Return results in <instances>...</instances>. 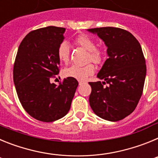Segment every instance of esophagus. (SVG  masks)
<instances>
[{
	"mask_svg": "<svg viewBox=\"0 0 158 158\" xmlns=\"http://www.w3.org/2000/svg\"><path fill=\"white\" fill-rule=\"evenodd\" d=\"M84 82L83 81H79V85H81L82 84H83Z\"/></svg>",
	"mask_w": 158,
	"mask_h": 158,
	"instance_id": "34e87169",
	"label": "esophagus"
}]
</instances>
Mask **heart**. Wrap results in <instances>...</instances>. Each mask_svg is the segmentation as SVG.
<instances>
[{
	"instance_id": "heart-1",
	"label": "heart",
	"mask_w": 158,
	"mask_h": 158,
	"mask_svg": "<svg viewBox=\"0 0 158 158\" xmlns=\"http://www.w3.org/2000/svg\"><path fill=\"white\" fill-rule=\"evenodd\" d=\"M75 43L78 46L83 47L88 51L87 62L91 61L93 63L100 65L104 62L105 53L101 48L96 47V42L86 35H80L76 38ZM57 54L60 62L67 63L70 56V47L69 43L63 41L60 43L57 50ZM95 72V66L93 64L88 63L85 65H73L64 69V76L66 77L75 78L77 80L84 81L88 77L91 76Z\"/></svg>"
}]
</instances>
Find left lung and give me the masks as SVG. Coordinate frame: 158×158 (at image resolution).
<instances>
[{
    "label": "left lung",
    "instance_id": "obj_1",
    "mask_svg": "<svg viewBox=\"0 0 158 158\" xmlns=\"http://www.w3.org/2000/svg\"><path fill=\"white\" fill-rule=\"evenodd\" d=\"M89 31L104 40L108 54L97 74L104 81L89 82V104L99 117L116 122L135 111L142 96L146 74L144 54L139 42L128 31L114 27Z\"/></svg>",
    "mask_w": 158,
    "mask_h": 158
}]
</instances>
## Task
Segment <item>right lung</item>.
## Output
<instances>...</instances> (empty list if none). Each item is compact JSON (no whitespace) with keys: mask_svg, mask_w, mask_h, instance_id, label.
I'll return each mask as SVG.
<instances>
[{"mask_svg":"<svg viewBox=\"0 0 158 158\" xmlns=\"http://www.w3.org/2000/svg\"><path fill=\"white\" fill-rule=\"evenodd\" d=\"M64 27L49 26L31 31L19 44L13 66V81L24 110L37 120L51 123L69 111L78 82L66 77L59 85L51 79L59 73L57 50Z\"/></svg>","mask_w":158,"mask_h":158,"instance_id":"right-lung-1","label":"right lung"}]
</instances>
